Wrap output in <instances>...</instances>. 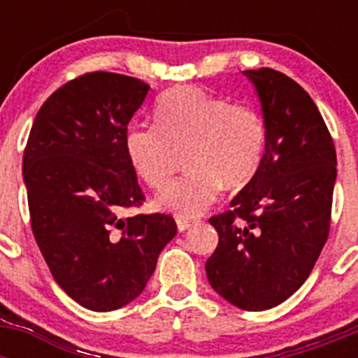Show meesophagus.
<instances>
[{
  "label": "esophagus",
  "mask_w": 358,
  "mask_h": 358,
  "mask_svg": "<svg viewBox=\"0 0 358 358\" xmlns=\"http://www.w3.org/2000/svg\"><path fill=\"white\" fill-rule=\"evenodd\" d=\"M176 222H177V227H179V231H186V229H189L192 226H195V224H199V220H195V218L177 217Z\"/></svg>",
  "instance_id": "34e87169"
}]
</instances>
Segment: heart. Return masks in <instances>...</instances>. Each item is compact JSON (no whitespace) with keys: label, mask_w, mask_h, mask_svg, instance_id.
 <instances>
[{"label":"heart","mask_w":358,"mask_h":358,"mask_svg":"<svg viewBox=\"0 0 358 358\" xmlns=\"http://www.w3.org/2000/svg\"><path fill=\"white\" fill-rule=\"evenodd\" d=\"M156 123H134L125 132V154L150 188L163 189L177 166L176 150H186L189 172L164 189L159 204L179 217H197L222 186L248 185L260 170L267 147V122L249 103L194 85H181L157 98Z\"/></svg>","instance_id":"b5f03b06"}]
</instances>
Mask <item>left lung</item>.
I'll list each match as a JSON object with an SVG mask.
<instances>
[{
  "mask_svg": "<svg viewBox=\"0 0 358 358\" xmlns=\"http://www.w3.org/2000/svg\"><path fill=\"white\" fill-rule=\"evenodd\" d=\"M267 122L260 170L210 218L218 245L206 262L217 294L249 312L289 299L328 240L337 177L334 140L301 85L271 68L248 69Z\"/></svg>",
  "mask_w": 358,
  "mask_h": 358,
  "instance_id": "left-lung-1",
  "label": "left lung"
}]
</instances>
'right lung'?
<instances>
[{
	"mask_svg": "<svg viewBox=\"0 0 358 358\" xmlns=\"http://www.w3.org/2000/svg\"><path fill=\"white\" fill-rule=\"evenodd\" d=\"M148 90L109 71L73 78L43 103L24 148L37 245L59 287L93 312L140 296L177 233L170 215L122 217L145 201L123 140Z\"/></svg>",
	"mask_w": 358,
	"mask_h": 358,
	"instance_id": "right-lung-1",
	"label": "right lung"
}]
</instances>
